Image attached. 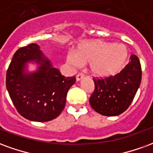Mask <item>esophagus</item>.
I'll return each instance as SVG.
<instances>
[{
  "mask_svg": "<svg viewBox=\"0 0 153 153\" xmlns=\"http://www.w3.org/2000/svg\"><path fill=\"white\" fill-rule=\"evenodd\" d=\"M83 78V73H79L76 75V80L77 81H79Z\"/></svg>",
  "mask_w": 153,
  "mask_h": 153,
  "instance_id": "obj_1",
  "label": "esophagus"
}]
</instances>
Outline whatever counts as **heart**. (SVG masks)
Here are the masks:
<instances>
[{
	"mask_svg": "<svg viewBox=\"0 0 153 153\" xmlns=\"http://www.w3.org/2000/svg\"><path fill=\"white\" fill-rule=\"evenodd\" d=\"M128 56V48L123 44L93 41L79 45L75 53L68 54L66 60L72 65L89 64L93 75L104 78L119 72Z\"/></svg>",
	"mask_w": 153,
	"mask_h": 153,
	"instance_id": "obj_1",
	"label": "heart"
}]
</instances>
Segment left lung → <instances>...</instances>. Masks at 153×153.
I'll return each mask as SVG.
<instances>
[{
    "instance_id": "8db88e82",
    "label": "left lung",
    "mask_w": 153,
    "mask_h": 153,
    "mask_svg": "<svg viewBox=\"0 0 153 153\" xmlns=\"http://www.w3.org/2000/svg\"><path fill=\"white\" fill-rule=\"evenodd\" d=\"M129 60L128 65L115 75L93 78L95 88L89 102L95 111L115 116L130 106L141 83L142 69L137 56L132 55Z\"/></svg>"
}]
</instances>
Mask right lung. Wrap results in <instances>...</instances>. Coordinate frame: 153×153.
Here are the masks:
<instances>
[{"instance_id":"1","label":"right lung","mask_w":153,"mask_h":153,"mask_svg":"<svg viewBox=\"0 0 153 153\" xmlns=\"http://www.w3.org/2000/svg\"><path fill=\"white\" fill-rule=\"evenodd\" d=\"M39 65L34 73H25L26 63ZM75 77L63 76L42 55L40 47L31 43L16 51L6 72V88L20 115L29 120L46 122L56 118L65 106L68 90Z\"/></svg>"}]
</instances>
